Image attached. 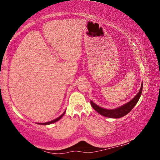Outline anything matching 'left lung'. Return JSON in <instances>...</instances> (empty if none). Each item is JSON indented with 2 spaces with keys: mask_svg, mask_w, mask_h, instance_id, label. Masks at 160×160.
<instances>
[{
  "mask_svg": "<svg viewBox=\"0 0 160 160\" xmlns=\"http://www.w3.org/2000/svg\"><path fill=\"white\" fill-rule=\"evenodd\" d=\"M142 88H143V83H142L141 88H140L139 91L138 93L135 95V98H133L128 103H125V105L120 106V107L115 108L113 109H104L99 107V105H96L93 101H91V105L97 112H98L101 115L105 116V117L110 118H122L125 115L129 113L132 109L135 107V105L137 104L138 101H139L140 97L142 95Z\"/></svg>",
  "mask_w": 160,
  "mask_h": 160,
  "instance_id": "8db88e82",
  "label": "left lung"
}]
</instances>
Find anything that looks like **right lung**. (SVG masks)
<instances>
[{"label":"right lung","instance_id":"1","mask_svg":"<svg viewBox=\"0 0 160 160\" xmlns=\"http://www.w3.org/2000/svg\"><path fill=\"white\" fill-rule=\"evenodd\" d=\"M65 111H65L64 112H63V113H62L61 115H60L59 118H56V119H53V120L51 121V122H47V123H38V124H41V125H49V124L55 123V122H57V121H59V119H61V118L62 117V116L64 115V114H65Z\"/></svg>","mask_w":160,"mask_h":160}]
</instances>
